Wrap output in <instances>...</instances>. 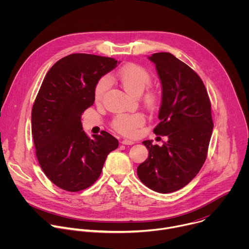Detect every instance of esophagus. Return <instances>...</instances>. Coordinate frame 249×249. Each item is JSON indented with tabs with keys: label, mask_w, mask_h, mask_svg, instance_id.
<instances>
[{
	"label": "esophagus",
	"mask_w": 249,
	"mask_h": 249,
	"mask_svg": "<svg viewBox=\"0 0 249 249\" xmlns=\"http://www.w3.org/2000/svg\"><path fill=\"white\" fill-rule=\"evenodd\" d=\"M134 143H135L134 141H131V140H128V139L122 140V144H123V145H133Z\"/></svg>",
	"instance_id": "34e87169"
}]
</instances>
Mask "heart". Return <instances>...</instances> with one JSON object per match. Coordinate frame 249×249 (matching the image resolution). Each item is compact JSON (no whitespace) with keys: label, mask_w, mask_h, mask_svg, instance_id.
I'll use <instances>...</instances> for the list:
<instances>
[{"label":"heart","mask_w":249,"mask_h":249,"mask_svg":"<svg viewBox=\"0 0 249 249\" xmlns=\"http://www.w3.org/2000/svg\"><path fill=\"white\" fill-rule=\"evenodd\" d=\"M118 80L124 89L134 95L138 96L152 83V76L148 71L137 64H127L119 69L117 73ZM110 86V79L108 77H102L99 79L94 87V99L100 101L105 94L106 90ZM145 100L148 104L154 105L158 101V94L154 91H149ZM145 123V116L142 113L134 114H118L112 121V126L119 133L132 137L136 135L138 129Z\"/></svg>","instance_id":"obj_1"}]
</instances>
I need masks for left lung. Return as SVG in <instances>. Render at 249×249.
Listing matches in <instances>:
<instances>
[{
    "label": "left lung",
    "mask_w": 249,
    "mask_h": 249,
    "mask_svg": "<svg viewBox=\"0 0 249 249\" xmlns=\"http://www.w3.org/2000/svg\"><path fill=\"white\" fill-rule=\"evenodd\" d=\"M161 83L160 123L154 133L167 136L161 147L144 141L148 159L137 173L140 180L159 193H170L187 185L203 166L213 132L211 102L200 77L170 53H155Z\"/></svg>",
    "instance_id": "1"
}]
</instances>
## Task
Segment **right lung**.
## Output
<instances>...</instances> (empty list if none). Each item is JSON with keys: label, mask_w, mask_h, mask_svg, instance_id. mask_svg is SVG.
<instances>
[{"label": "right lung", "mask_w": 249, "mask_h": 249, "mask_svg": "<svg viewBox=\"0 0 249 249\" xmlns=\"http://www.w3.org/2000/svg\"><path fill=\"white\" fill-rule=\"evenodd\" d=\"M116 66L117 60L109 57L68 55L51 67L35 98V154L45 175L63 190L78 192L91 186L108 154L118 148V140L105 131L88 137L81 121L94 102L97 81Z\"/></svg>", "instance_id": "obj_1"}]
</instances>
